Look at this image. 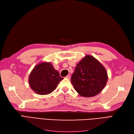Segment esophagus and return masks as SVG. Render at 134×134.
I'll list each match as a JSON object with an SVG mask.
<instances>
[{
  "label": "esophagus",
  "instance_id": "obj_1",
  "mask_svg": "<svg viewBox=\"0 0 134 134\" xmlns=\"http://www.w3.org/2000/svg\"><path fill=\"white\" fill-rule=\"evenodd\" d=\"M66 78L68 79H69L70 78H71V76H70L69 75H67L66 76Z\"/></svg>",
  "mask_w": 134,
  "mask_h": 134
}]
</instances>
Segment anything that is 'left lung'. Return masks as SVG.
I'll list each match as a JSON object with an SVG mask.
<instances>
[{"label": "left lung", "instance_id": "obj_1", "mask_svg": "<svg viewBox=\"0 0 134 134\" xmlns=\"http://www.w3.org/2000/svg\"><path fill=\"white\" fill-rule=\"evenodd\" d=\"M108 73L102 63L93 56L86 55L75 67L71 82L78 93L83 97L99 94L107 85Z\"/></svg>", "mask_w": 134, "mask_h": 134}]
</instances>
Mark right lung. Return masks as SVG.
Returning a JSON list of instances; mask_svg holds the SVG:
<instances>
[{
	"label": "right lung",
	"instance_id": "right-lung-1",
	"mask_svg": "<svg viewBox=\"0 0 134 134\" xmlns=\"http://www.w3.org/2000/svg\"><path fill=\"white\" fill-rule=\"evenodd\" d=\"M63 79L52 63L41 62L30 72L29 85L35 93L40 95H47L53 92Z\"/></svg>",
	"mask_w": 134,
	"mask_h": 134
}]
</instances>
